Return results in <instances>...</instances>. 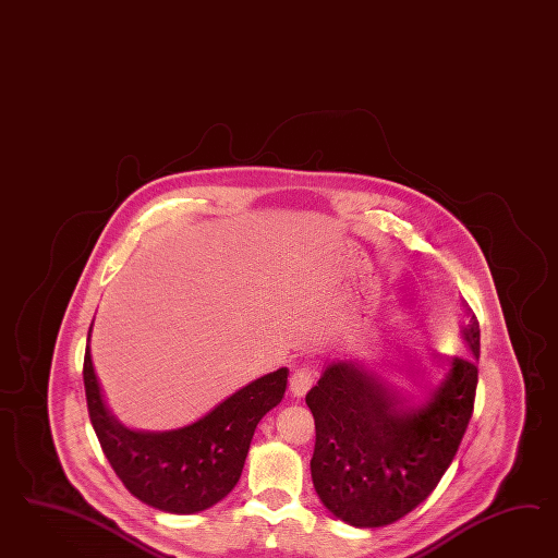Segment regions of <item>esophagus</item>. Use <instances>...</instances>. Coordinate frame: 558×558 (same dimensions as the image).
I'll use <instances>...</instances> for the list:
<instances>
[{
  "label": "esophagus",
  "instance_id": "34e87169",
  "mask_svg": "<svg viewBox=\"0 0 558 558\" xmlns=\"http://www.w3.org/2000/svg\"><path fill=\"white\" fill-rule=\"evenodd\" d=\"M313 380H315V371L311 366H306V364L299 366L290 376V390H292V395L294 397L306 395V390L313 387Z\"/></svg>",
  "mask_w": 558,
  "mask_h": 558
}]
</instances>
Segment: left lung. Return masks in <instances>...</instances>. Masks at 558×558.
<instances>
[{
  "instance_id": "1",
  "label": "left lung",
  "mask_w": 558,
  "mask_h": 558,
  "mask_svg": "<svg viewBox=\"0 0 558 558\" xmlns=\"http://www.w3.org/2000/svg\"><path fill=\"white\" fill-rule=\"evenodd\" d=\"M462 338L472 357L452 355L446 380L420 409H397L403 401L355 362L329 364L306 392L317 432L313 485L339 520L392 524L438 487L473 417L481 354L474 315Z\"/></svg>"
}]
</instances>
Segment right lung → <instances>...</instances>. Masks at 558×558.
<instances>
[{"label": "right lung", "mask_w": 558, "mask_h": 558, "mask_svg": "<svg viewBox=\"0 0 558 558\" xmlns=\"http://www.w3.org/2000/svg\"><path fill=\"white\" fill-rule=\"evenodd\" d=\"M287 378V368L271 372L236 390L203 420L182 429L147 434L133 432L110 415L89 345L84 355L87 411L104 454L136 499L169 513H196L231 493L255 427L282 401Z\"/></svg>", "instance_id": "1"}]
</instances>
